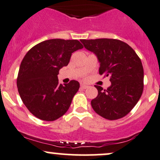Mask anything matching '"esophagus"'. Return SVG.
<instances>
[{"label": "esophagus", "instance_id": "34e87169", "mask_svg": "<svg viewBox=\"0 0 160 160\" xmlns=\"http://www.w3.org/2000/svg\"><path fill=\"white\" fill-rule=\"evenodd\" d=\"M88 88V85H87V84H81V88H82V89H87Z\"/></svg>", "mask_w": 160, "mask_h": 160}]
</instances>
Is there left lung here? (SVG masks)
Here are the masks:
<instances>
[{
	"mask_svg": "<svg viewBox=\"0 0 160 160\" xmlns=\"http://www.w3.org/2000/svg\"><path fill=\"white\" fill-rule=\"evenodd\" d=\"M81 42L97 55L100 63L99 74L110 76L112 83L106 90L95 85L98 95L91 100L92 108L111 121L123 118L134 108L143 92L141 59L128 44L119 39H82Z\"/></svg>",
	"mask_w": 160,
	"mask_h": 160,
	"instance_id": "obj_1",
	"label": "left lung"
}]
</instances>
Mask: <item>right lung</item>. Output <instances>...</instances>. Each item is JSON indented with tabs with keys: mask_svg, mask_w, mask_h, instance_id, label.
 I'll return each mask as SVG.
<instances>
[{
	"mask_svg": "<svg viewBox=\"0 0 160 160\" xmlns=\"http://www.w3.org/2000/svg\"><path fill=\"white\" fill-rule=\"evenodd\" d=\"M83 46L76 39H52L31 48L21 63L17 88L21 99L32 114L53 121L69 109L80 84L72 80L58 84V75L68 65L72 52Z\"/></svg>",
	"mask_w": 160,
	"mask_h": 160,
	"instance_id": "add662e5",
	"label": "right lung"
}]
</instances>
